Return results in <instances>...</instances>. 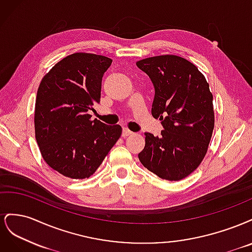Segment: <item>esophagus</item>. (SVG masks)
<instances>
[{"label":"esophagus","instance_id":"34e87169","mask_svg":"<svg viewBox=\"0 0 252 252\" xmlns=\"http://www.w3.org/2000/svg\"><path fill=\"white\" fill-rule=\"evenodd\" d=\"M132 133H133V132L129 130V129L123 128V131H122V136H123V138H126V136L130 135V134H132Z\"/></svg>","mask_w":252,"mask_h":252}]
</instances>
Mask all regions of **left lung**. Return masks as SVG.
<instances>
[{"label": "left lung", "instance_id": "left-lung-1", "mask_svg": "<svg viewBox=\"0 0 252 252\" xmlns=\"http://www.w3.org/2000/svg\"><path fill=\"white\" fill-rule=\"evenodd\" d=\"M136 66L154 84L151 114L164 128L158 136L145 132L140 161L161 179H184L203 161L215 127L209 84L195 65L178 56L147 58Z\"/></svg>", "mask_w": 252, "mask_h": 252}]
</instances>
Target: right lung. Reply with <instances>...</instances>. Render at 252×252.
I'll list each match as a JSON object with an SVG mask.
<instances>
[{"instance_id": "add662e5", "label": "right lung", "mask_w": 252, "mask_h": 252, "mask_svg": "<svg viewBox=\"0 0 252 252\" xmlns=\"http://www.w3.org/2000/svg\"><path fill=\"white\" fill-rule=\"evenodd\" d=\"M112 60L93 53H72L42 79L34 109L35 139L52 169L70 179L94 174L122 133L89 110L100 103L102 78Z\"/></svg>"}]
</instances>
